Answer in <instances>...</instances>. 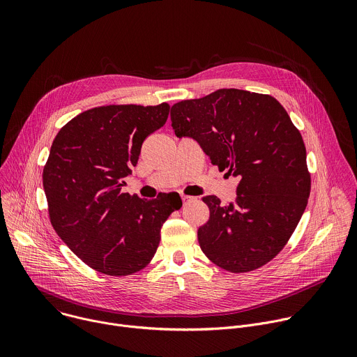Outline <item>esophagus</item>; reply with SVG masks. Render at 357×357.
Masks as SVG:
<instances>
[{"label":"esophagus","mask_w":357,"mask_h":357,"mask_svg":"<svg viewBox=\"0 0 357 357\" xmlns=\"http://www.w3.org/2000/svg\"><path fill=\"white\" fill-rule=\"evenodd\" d=\"M195 197L193 196H188V195H182V202L183 203H188V202H190V200H193Z\"/></svg>","instance_id":"obj_1"}]
</instances>
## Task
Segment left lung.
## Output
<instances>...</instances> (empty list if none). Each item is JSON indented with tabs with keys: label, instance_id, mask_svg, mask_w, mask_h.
Wrapping results in <instances>:
<instances>
[{
	"label": "left lung",
	"instance_id": "1",
	"mask_svg": "<svg viewBox=\"0 0 357 357\" xmlns=\"http://www.w3.org/2000/svg\"><path fill=\"white\" fill-rule=\"evenodd\" d=\"M176 137L195 138L219 171L238 176L236 203L205 196L211 216L199 227L205 256L230 273L270 263L307 208L311 174L299 130L270 94L219 89L171 109Z\"/></svg>",
	"mask_w": 357,
	"mask_h": 357
}]
</instances>
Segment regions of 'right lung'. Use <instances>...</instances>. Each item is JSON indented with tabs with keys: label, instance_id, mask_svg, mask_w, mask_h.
<instances>
[{
	"label": "right lung",
	"instance_id": "obj_1",
	"mask_svg": "<svg viewBox=\"0 0 357 357\" xmlns=\"http://www.w3.org/2000/svg\"><path fill=\"white\" fill-rule=\"evenodd\" d=\"M169 107H94L65 124L50 146L42 174L50 223L101 274L124 277L146 267L162 225L182 206L169 195L146 200L121 192L144 139L167 123Z\"/></svg>",
	"mask_w": 357,
	"mask_h": 357
}]
</instances>
